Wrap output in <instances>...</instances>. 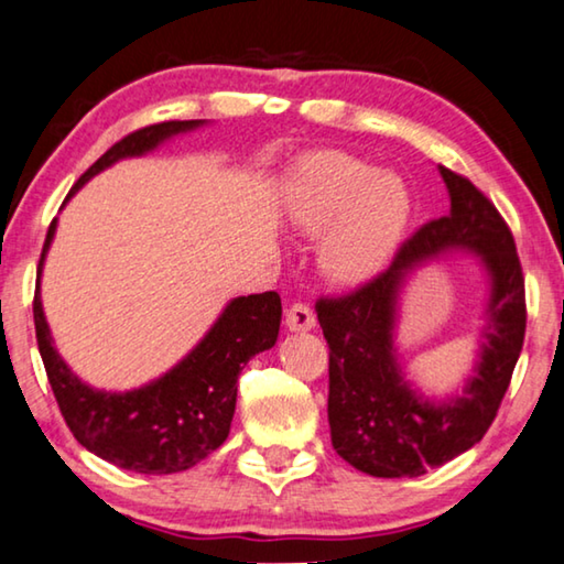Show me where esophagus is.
I'll return each mask as SVG.
<instances>
[{
  "instance_id": "obj_1",
  "label": "esophagus",
  "mask_w": 564,
  "mask_h": 564,
  "mask_svg": "<svg viewBox=\"0 0 564 564\" xmlns=\"http://www.w3.org/2000/svg\"><path fill=\"white\" fill-rule=\"evenodd\" d=\"M284 325H288L290 333H307L315 327V312L302 305V302H294L288 315H284Z\"/></svg>"
}]
</instances>
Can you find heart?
<instances>
[{
    "mask_svg": "<svg viewBox=\"0 0 564 564\" xmlns=\"http://www.w3.org/2000/svg\"><path fill=\"white\" fill-rule=\"evenodd\" d=\"M284 214L294 229L319 234L317 267L335 284L378 276L401 249L413 196L395 173L343 151H317L292 169Z\"/></svg>",
    "mask_w": 564,
    "mask_h": 564,
    "instance_id": "obj_1",
    "label": "heart"
}]
</instances>
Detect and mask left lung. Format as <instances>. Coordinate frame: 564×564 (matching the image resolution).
I'll list each match as a JSON object with an SVG mask.
<instances>
[{
	"label": "left lung",
	"instance_id": "left-lung-1",
	"mask_svg": "<svg viewBox=\"0 0 564 564\" xmlns=\"http://www.w3.org/2000/svg\"><path fill=\"white\" fill-rule=\"evenodd\" d=\"M452 209L405 241L388 270L340 300H319L330 345L333 448L380 479L421 476L479 444L505 398L524 343V276L505 219L469 178L438 166ZM469 253L485 274L480 348L473 376L456 392L426 397L408 378L397 323L400 300L421 265Z\"/></svg>",
	"mask_w": 564,
	"mask_h": 564
}]
</instances>
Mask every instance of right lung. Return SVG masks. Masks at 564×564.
<instances>
[{
	"instance_id": "add662e5",
	"label": "right lung",
	"mask_w": 564,
	"mask_h": 564,
	"mask_svg": "<svg viewBox=\"0 0 564 564\" xmlns=\"http://www.w3.org/2000/svg\"><path fill=\"white\" fill-rule=\"evenodd\" d=\"M204 126L206 120H169L126 135L77 178L70 196L118 161L138 159L169 143L171 138ZM55 231L57 219L50 224L37 267L34 333L65 423L80 446L118 469L135 474L192 469L229 436L241 368L254 355L274 348L282 323L280 294L262 292L229 300L202 340L163 376L131 391H100L83 383L63 360L42 310V267Z\"/></svg>"
}]
</instances>
